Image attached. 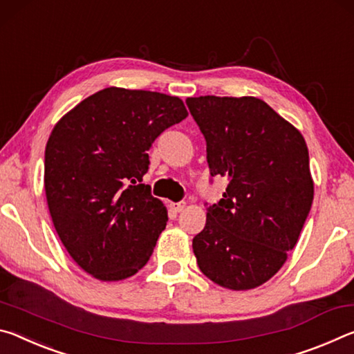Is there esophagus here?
<instances>
[{
  "label": "esophagus",
  "instance_id": "1",
  "mask_svg": "<svg viewBox=\"0 0 354 354\" xmlns=\"http://www.w3.org/2000/svg\"><path fill=\"white\" fill-rule=\"evenodd\" d=\"M185 207H187V202L185 201H180V202H172L171 204V208L174 212H177V213H180V212H183L185 210Z\"/></svg>",
  "mask_w": 354,
  "mask_h": 354
}]
</instances>
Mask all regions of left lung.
<instances>
[{"mask_svg":"<svg viewBox=\"0 0 354 354\" xmlns=\"http://www.w3.org/2000/svg\"><path fill=\"white\" fill-rule=\"evenodd\" d=\"M212 177L227 178L193 239L202 273L230 290L271 279L297 245L314 201L306 141L256 97H189Z\"/></svg>","mask_w":354,"mask_h":354,"instance_id":"8db88e82","label":"left lung"}]
</instances>
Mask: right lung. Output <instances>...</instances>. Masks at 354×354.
<instances>
[{"label": "right lung", "instance_id": "right-lung-1", "mask_svg": "<svg viewBox=\"0 0 354 354\" xmlns=\"http://www.w3.org/2000/svg\"><path fill=\"white\" fill-rule=\"evenodd\" d=\"M188 111L178 97L106 88L62 115L45 147V194L55 229L98 281L136 274L166 227L163 202L142 176L152 142Z\"/></svg>", "mask_w": 354, "mask_h": 354}]
</instances>
